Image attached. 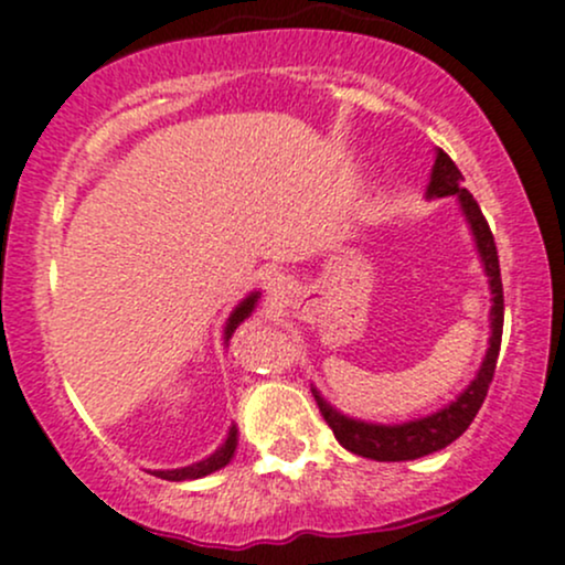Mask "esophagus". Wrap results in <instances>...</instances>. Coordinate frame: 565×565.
Masks as SVG:
<instances>
[{"instance_id": "esophagus-1", "label": "esophagus", "mask_w": 565, "mask_h": 565, "mask_svg": "<svg viewBox=\"0 0 565 565\" xmlns=\"http://www.w3.org/2000/svg\"><path fill=\"white\" fill-rule=\"evenodd\" d=\"M265 289H267V292H270V295H281L284 289H289V278L284 276V273H273V276L267 278Z\"/></svg>"}]
</instances>
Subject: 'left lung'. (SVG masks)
Masks as SVG:
<instances>
[{
  "label": "left lung",
  "mask_w": 565,
  "mask_h": 565,
  "mask_svg": "<svg viewBox=\"0 0 565 565\" xmlns=\"http://www.w3.org/2000/svg\"><path fill=\"white\" fill-rule=\"evenodd\" d=\"M462 178L457 164L449 159L447 151L438 148L436 164H433L430 186H427V198H449L457 194L460 198L462 213H466L468 224H471L473 237H477L479 257H482L487 278H490V292H492V338L487 358L482 362V371L473 379L471 387L462 392L455 403H449L441 412L430 414V417L417 419V423H403V425H367L349 419L338 414L335 408L328 406L322 397L313 392L317 406L322 412L324 423L335 433L338 444L349 452L371 457L379 462H397V460H414V457H425L430 452H438L455 438L466 433V427L473 423L477 412L482 408L487 390H490L492 376H495V362L498 352H501V332H503V284H501V265H498V248L492 241L490 224H487L482 207H479L473 194L462 186Z\"/></svg>",
  "instance_id": "left-lung-1"
}]
</instances>
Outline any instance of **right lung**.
I'll list each match as a JSON object with an SVG mask.
<instances>
[{"mask_svg":"<svg viewBox=\"0 0 565 565\" xmlns=\"http://www.w3.org/2000/svg\"><path fill=\"white\" fill-rule=\"evenodd\" d=\"M254 302H257V295H252V298H246V300L241 302V306L235 308L233 317H230V322H227V338L233 335L237 324H241L243 319H246L248 313L254 311ZM235 447H237V430H235V425H233V427H230V433H227V438H224L222 447H218L211 457H205V460L194 462V466L175 468V471H153V477H162V479H168V482H183V479L207 477V473L218 471V468H224L230 460H233Z\"/></svg>","mask_w":565,"mask_h":565,"instance_id":"add662e5","label":"right lung"}]
</instances>
